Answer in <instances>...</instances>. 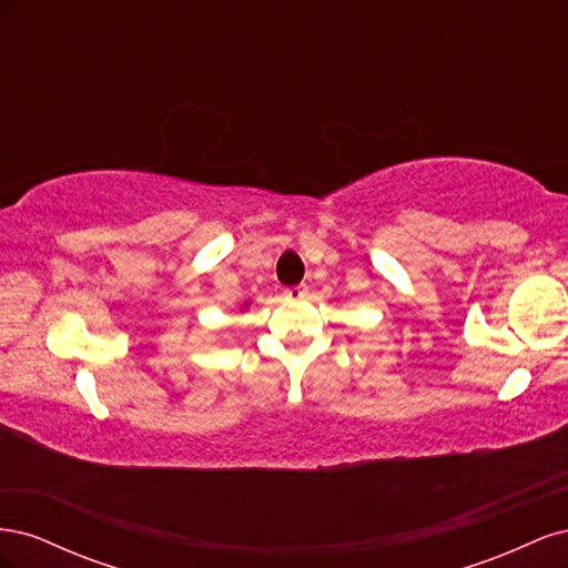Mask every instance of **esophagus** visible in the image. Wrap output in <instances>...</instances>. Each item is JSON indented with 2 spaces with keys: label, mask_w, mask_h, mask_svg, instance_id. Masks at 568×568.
I'll use <instances>...</instances> for the list:
<instances>
[{
  "label": "esophagus",
  "mask_w": 568,
  "mask_h": 568,
  "mask_svg": "<svg viewBox=\"0 0 568 568\" xmlns=\"http://www.w3.org/2000/svg\"><path fill=\"white\" fill-rule=\"evenodd\" d=\"M284 296L291 298V301H301V298L307 296V286H305V284H301V286H288V288L284 291Z\"/></svg>",
  "instance_id": "1"
}]
</instances>
